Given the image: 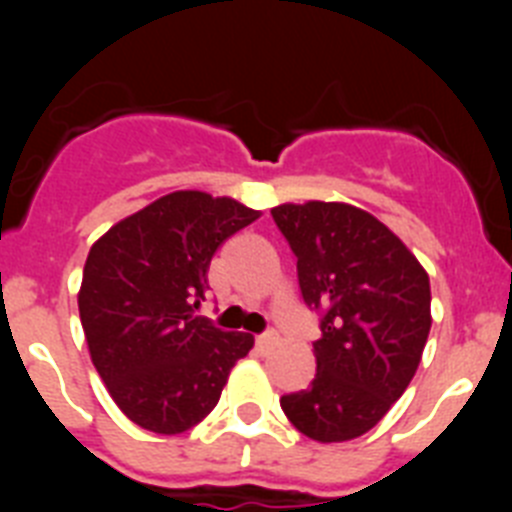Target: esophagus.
<instances>
[{"mask_svg":"<svg viewBox=\"0 0 512 512\" xmlns=\"http://www.w3.org/2000/svg\"><path fill=\"white\" fill-rule=\"evenodd\" d=\"M256 346L261 348V351H266V348L277 346V333H264V336L256 338Z\"/></svg>","mask_w":512,"mask_h":512,"instance_id":"34e87169","label":"esophagus"}]
</instances>
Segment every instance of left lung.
I'll list each match as a JSON object with an SVG mask.
<instances>
[{
  "instance_id": "left-lung-1",
  "label": "left lung",
  "mask_w": 512,
  "mask_h": 512,
  "mask_svg": "<svg viewBox=\"0 0 512 512\" xmlns=\"http://www.w3.org/2000/svg\"><path fill=\"white\" fill-rule=\"evenodd\" d=\"M297 256L302 300L323 312L315 379L282 397L297 431L320 443L364 436L418 372L431 333V282L415 253L348 202L271 207Z\"/></svg>"
}]
</instances>
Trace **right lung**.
I'll return each instance as SVG.
<instances>
[{
	"label": "right lung",
	"mask_w": 512,
	"mask_h": 512,
	"mask_svg": "<svg viewBox=\"0 0 512 512\" xmlns=\"http://www.w3.org/2000/svg\"><path fill=\"white\" fill-rule=\"evenodd\" d=\"M259 217L233 197L179 189L122 217L89 248L81 328L104 387L140 428L158 436L194 428L253 348V336L215 328L194 310L217 248Z\"/></svg>",
	"instance_id": "add662e5"
}]
</instances>
